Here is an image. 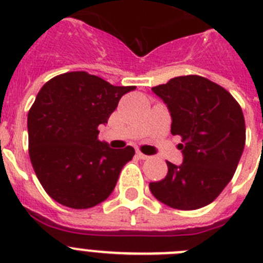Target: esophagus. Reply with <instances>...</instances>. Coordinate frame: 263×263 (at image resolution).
<instances>
[{
    "mask_svg": "<svg viewBox=\"0 0 263 263\" xmlns=\"http://www.w3.org/2000/svg\"><path fill=\"white\" fill-rule=\"evenodd\" d=\"M137 157H138L139 159H148V155L142 154V153L139 152V150H137Z\"/></svg>",
    "mask_w": 263,
    "mask_h": 263,
    "instance_id": "1",
    "label": "esophagus"
}]
</instances>
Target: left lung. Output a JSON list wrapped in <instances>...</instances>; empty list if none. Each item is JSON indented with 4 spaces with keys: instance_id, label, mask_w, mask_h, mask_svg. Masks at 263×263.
<instances>
[{
    "instance_id": "left-lung-1",
    "label": "left lung",
    "mask_w": 263,
    "mask_h": 263,
    "mask_svg": "<svg viewBox=\"0 0 263 263\" xmlns=\"http://www.w3.org/2000/svg\"><path fill=\"white\" fill-rule=\"evenodd\" d=\"M152 90L171 116V134L182 137L183 163L150 191L160 203L192 211L212 203L233 178L245 147L242 109L227 89L196 75L174 78Z\"/></svg>"
}]
</instances>
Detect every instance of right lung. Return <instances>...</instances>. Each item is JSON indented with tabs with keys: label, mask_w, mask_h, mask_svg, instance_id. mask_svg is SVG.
I'll return each instance as SVG.
<instances>
[{
	"label": "right lung",
	"mask_w": 263,
	"mask_h": 263,
	"mask_svg": "<svg viewBox=\"0 0 263 263\" xmlns=\"http://www.w3.org/2000/svg\"><path fill=\"white\" fill-rule=\"evenodd\" d=\"M87 72H67L47 81L27 116L29 154L45 191L62 205L87 210L106 200L134 148L99 141L125 93Z\"/></svg>",
	"instance_id": "1"
}]
</instances>
